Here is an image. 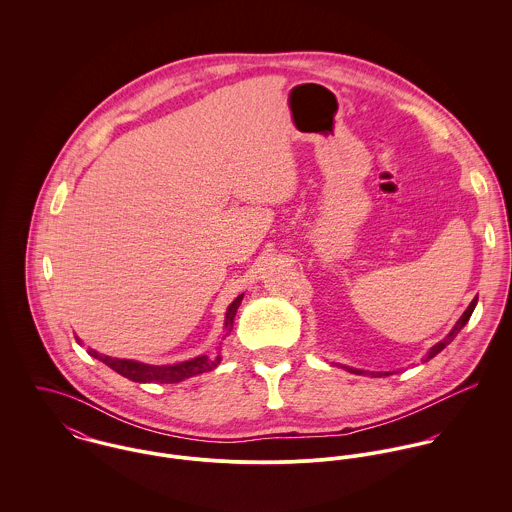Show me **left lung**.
Instances as JSON below:
<instances>
[{"label": "left lung", "instance_id": "1", "mask_svg": "<svg viewBox=\"0 0 512 512\" xmlns=\"http://www.w3.org/2000/svg\"><path fill=\"white\" fill-rule=\"evenodd\" d=\"M475 305H477V297L469 303V307H467V309L463 311V315L457 319V323H455V325H453V329L447 333V337H443L439 343H436V345L428 351V355L424 357V363H428L430 359H434L438 353H441V351H443V349H445V347H447V345L457 337V333L467 325V321H469V317H471V313H473ZM343 368H347L349 372H355V374H363V372L366 374V370H359V368H351V366H343ZM370 374H372V376H382V372H376V374H374V372H370ZM386 374H388V372H384V376H386Z\"/></svg>", "mask_w": 512, "mask_h": 512}]
</instances>
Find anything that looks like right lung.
Returning a JSON list of instances; mask_svg holds the SVG:
<instances>
[{"label": "right lung", "instance_id": "obj_1", "mask_svg": "<svg viewBox=\"0 0 512 512\" xmlns=\"http://www.w3.org/2000/svg\"><path fill=\"white\" fill-rule=\"evenodd\" d=\"M244 293H240L226 309L224 315V331H222V339H226L232 331L234 325V315L240 307ZM76 343L80 345V339L76 337ZM88 355L102 361L104 365L110 366L112 370H116L118 374H122L124 378L132 380V382H159V384H173V382H181L185 378L209 372L213 368H217L220 363V355L211 357V355H199L195 359L183 361V363H175V365H147V363H140V361H132V359H116V357H108L102 355L94 349H88Z\"/></svg>", "mask_w": 512, "mask_h": 512}]
</instances>
